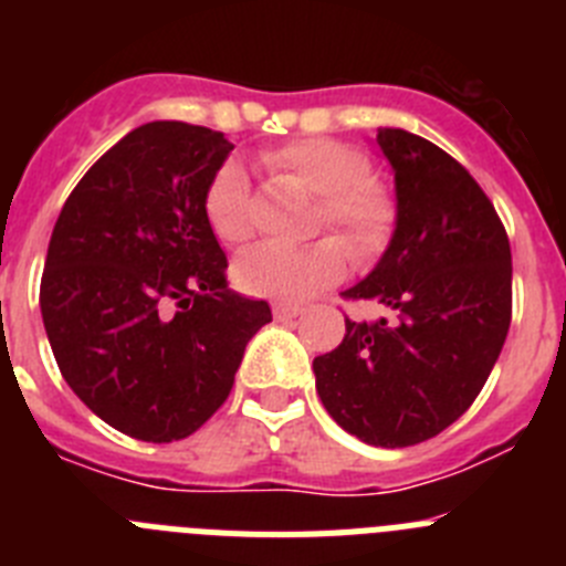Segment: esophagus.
Masks as SVG:
<instances>
[{
	"label": "esophagus",
	"instance_id": "esophagus-1",
	"mask_svg": "<svg viewBox=\"0 0 566 566\" xmlns=\"http://www.w3.org/2000/svg\"><path fill=\"white\" fill-rule=\"evenodd\" d=\"M272 312H274V319H280V323H286V319L297 317V314L303 312V308L292 306V303H274Z\"/></svg>",
	"mask_w": 566,
	"mask_h": 566
}]
</instances>
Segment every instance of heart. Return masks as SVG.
<instances>
[{"label": "heart", "mask_w": 566, "mask_h": 566, "mask_svg": "<svg viewBox=\"0 0 566 566\" xmlns=\"http://www.w3.org/2000/svg\"><path fill=\"white\" fill-rule=\"evenodd\" d=\"M266 164L292 187L317 198V229H334L348 247L368 258L394 229L391 192L371 178L359 153L323 138H300L266 153ZM249 181L238 161H227L209 181L203 214L214 238L240 247L252 234ZM348 252L337 238H319L303 249L254 247L234 263L238 286L258 297L303 300L345 274Z\"/></svg>", "instance_id": "obj_1"}]
</instances>
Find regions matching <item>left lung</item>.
<instances>
[{
    "label": "left lung",
    "mask_w": 566,
    "mask_h": 566,
    "mask_svg": "<svg viewBox=\"0 0 566 566\" xmlns=\"http://www.w3.org/2000/svg\"><path fill=\"white\" fill-rule=\"evenodd\" d=\"M377 144L394 169L397 229L343 297L391 314L345 317L343 343L314 357V377L343 431L408 448L457 422L488 382L513 314V263L496 209L457 158L394 127Z\"/></svg>",
    "instance_id": "left-lung-1"
}]
</instances>
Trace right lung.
I'll use <instances>...</instances> for the list:
<instances>
[{
    "label": "right lung",
    "mask_w": 566,
    "mask_h": 566,
    "mask_svg": "<svg viewBox=\"0 0 566 566\" xmlns=\"http://www.w3.org/2000/svg\"><path fill=\"white\" fill-rule=\"evenodd\" d=\"M232 149L198 124H142L87 169L50 234L39 306L59 371L133 439L198 431L272 319L266 300L229 289L203 214Z\"/></svg>",
    "instance_id": "add662e5"
}]
</instances>
